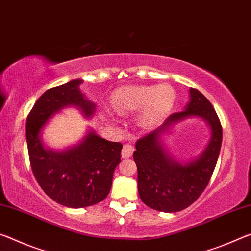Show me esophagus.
<instances>
[{
	"label": "esophagus",
	"mask_w": 251,
	"mask_h": 251,
	"mask_svg": "<svg viewBox=\"0 0 251 251\" xmlns=\"http://www.w3.org/2000/svg\"><path fill=\"white\" fill-rule=\"evenodd\" d=\"M133 151H134L133 146L129 145V143H126V145L123 146V148H122V152H121L122 158H123V159H128V158H130L131 155H132Z\"/></svg>",
	"instance_id": "obj_1"
}]
</instances>
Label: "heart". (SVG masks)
Returning a JSON list of instances; mask_svg holds the SVG:
<instances>
[{
  "label": "heart",
  "mask_w": 251,
  "mask_h": 251,
  "mask_svg": "<svg viewBox=\"0 0 251 251\" xmlns=\"http://www.w3.org/2000/svg\"><path fill=\"white\" fill-rule=\"evenodd\" d=\"M174 102L175 93L169 85L126 87L114 93L113 109L119 114H128L143 107L140 123L145 128H151L169 112Z\"/></svg>",
  "instance_id": "1"
}]
</instances>
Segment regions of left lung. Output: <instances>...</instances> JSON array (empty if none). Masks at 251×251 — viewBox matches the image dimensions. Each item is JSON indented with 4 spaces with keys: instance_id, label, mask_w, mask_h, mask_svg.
I'll use <instances>...</instances> for the list:
<instances>
[{
    "instance_id": "obj_1",
    "label": "left lung",
    "mask_w": 251,
    "mask_h": 251,
    "mask_svg": "<svg viewBox=\"0 0 251 251\" xmlns=\"http://www.w3.org/2000/svg\"><path fill=\"white\" fill-rule=\"evenodd\" d=\"M190 101L181 112L168 117L158 129L139 139L133 152L138 168V191L148 207L163 212H176L188 208L208 186L219 157L223 128L208 99L190 88ZM196 115L211 128L212 137L204 152L188 164H180L164 149L161 138L176 122Z\"/></svg>"
}]
</instances>
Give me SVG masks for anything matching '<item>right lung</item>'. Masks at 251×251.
<instances>
[{"instance_id": "right-lung-1", "label": "right lung", "mask_w": 251, "mask_h": 251, "mask_svg": "<svg viewBox=\"0 0 251 251\" xmlns=\"http://www.w3.org/2000/svg\"><path fill=\"white\" fill-rule=\"evenodd\" d=\"M76 79L49 89L41 96L26 119V142L31 168L43 191L55 202L69 208L96 204L109 195L113 172L121 161L120 142H111L90 130L80 143L63 151L44 148L41 131L47 122L67 106L79 108L91 118L96 104L80 91Z\"/></svg>"}]
</instances>
